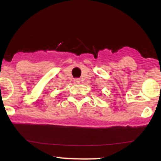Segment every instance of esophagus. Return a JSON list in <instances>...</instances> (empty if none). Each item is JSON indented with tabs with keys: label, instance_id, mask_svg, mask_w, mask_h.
Returning a JSON list of instances; mask_svg holds the SVG:
<instances>
[{
	"label": "esophagus",
	"instance_id": "34e87169",
	"mask_svg": "<svg viewBox=\"0 0 161 161\" xmlns=\"http://www.w3.org/2000/svg\"><path fill=\"white\" fill-rule=\"evenodd\" d=\"M74 82L75 83H76V84H78V83H80V80L79 78H75L74 80Z\"/></svg>",
	"mask_w": 161,
	"mask_h": 161
}]
</instances>
